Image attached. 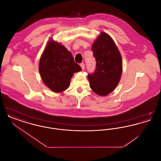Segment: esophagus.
Masks as SVG:
<instances>
[{
	"label": "esophagus",
	"instance_id": "obj_1",
	"mask_svg": "<svg viewBox=\"0 0 161 161\" xmlns=\"http://www.w3.org/2000/svg\"><path fill=\"white\" fill-rule=\"evenodd\" d=\"M80 66H81L82 70H84V68H85V64H84V63H81V64H80Z\"/></svg>",
	"mask_w": 161,
	"mask_h": 161
}]
</instances>
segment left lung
Segmentation results:
<instances>
[{
	"instance_id": "8db88e82",
	"label": "left lung",
	"mask_w": 161,
	"mask_h": 161,
	"mask_svg": "<svg viewBox=\"0 0 161 161\" xmlns=\"http://www.w3.org/2000/svg\"><path fill=\"white\" fill-rule=\"evenodd\" d=\"M97 61L94 72L88 75L90 87L100 96L113 92L119 83L123 70L121 54L112 37L101 32L92 46Z\"/></svg>"
}]
</instances>
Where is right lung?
Listing matches in <instances>:
<instances>
[{
    "mask_svg": "<svg viewBox=\"0 0 161 161\" xmlns=\"http://www.w3.org/2000/svg\"><path fill=\"white\" fill-rule=\"evenodd\" d=\"M38 70L44 84L52 91L59 93L69 87L74 74L81 68L74 61L70 52L51 39L42 54Z\"/></svg>",
    "mask_w": 161,
    "mask_h": 161,
    "instance_id": "add662e5",
    "label": "right lung"
}]
</instances>
